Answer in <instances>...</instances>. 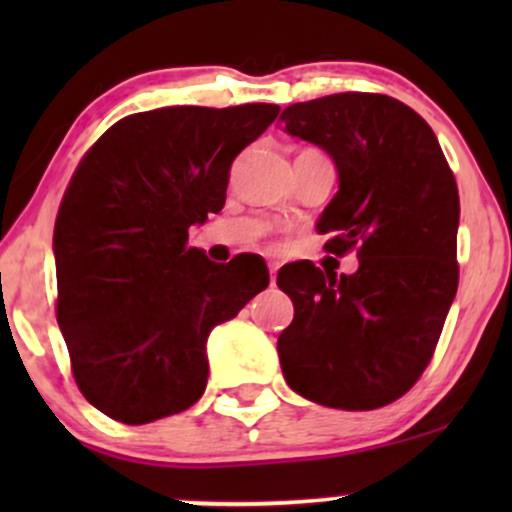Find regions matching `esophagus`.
I'll return each instance as SVG.
<instances>
[{
	"label": "esophagus",
	"instance_id": "34e87169",
	"mask_svg": "<svg viewBox=\"0 0 512 512\" xmlns=\"http://www.w3.org/2000/svg\"><path fill=\"white\" fill-rule=\"evenodd\" d=\"M276 272H279V264L269 262V281H272V286L276 284Z\"/></svg>",
	"mask_w": 512,
	"mask_h": 512
}]
</instances>
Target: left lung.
Segmentation results:
<instances>
[{
  "label": "left lung",
  "mask_w": 512,
  "mask_h": 512,
  "mask_svg": "<svg viewBox=\"0 0 512 512\" xmlns=\"http://www.w3.org/2000/svg\"><path fill=\"white\" fill-rule=\"evenodd\" d=\"M291 137L327 151L339 190L317 219L354 274L298 262L276 284L293 301L281 370L322 407L368 411L402 397L436 349L457 293L460 195L433 129L378 93H334L281 113Z\"/></svg>",
  "instance_id": "left-lung-1"
}]
</instances>
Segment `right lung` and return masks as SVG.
I'll use <instances>...</instances> for the list:
<instances>
[{
    "mask_svg": "<svg viewBox=\"0 0 512 512\" xmlns=\"http://www.w3.org/2000/svg\"><path fill=\"white\" fill-rule=\"evenodd\" d=\"M279 105H173L129 115L76 168L55 223L57 322L81 395L120 424L204 395L207 339L269 284L260 255L223 267L187 231L226 202L233 158Z\"/></svg>",
    "mask_w": 512,
    "mask_h": 512,
    "instance_id": "add662e5",
    "label": "right lung"
}]
</instances>
